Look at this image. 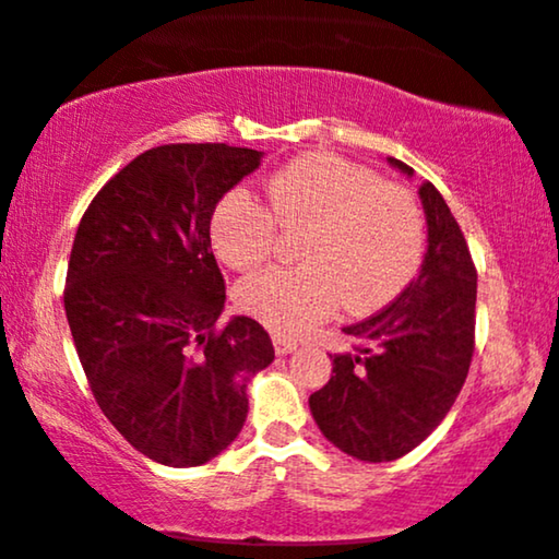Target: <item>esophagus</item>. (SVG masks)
<instances>
[{"label": "esophagus", "instance_id": "esophagus-1", "mask_svg": "<svg viewBox=\"0 0 559 559\" xmlns=\"http://www.w3.org/2000/svg\"><path fill=\"white\" fill-rule=\"evenodd\" d=\"M273 346H275V354H281V356L297 352V341L288 338V335H284V333L273 335Z\"/></svg>", "mask_w": 559, "mask_h": 559}]
</instances>
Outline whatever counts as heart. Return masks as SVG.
Here are the masks:
<instances>
[{
	"mask_svg": "<svg viewBox=\"0 0 559 559\" xmlns=\"http://www.w3.org/2000/svg\"><path fill=\"white\" fill-rule=\"evenodd\" d=\"M267 209L228 192L211 218L213 252L234 271L271 260L281 231L299 234L301 265L241 281L237 305L278 333H305L344 307L367 314L406 292L425 260L427 221L406 187L335 153L294 158L267 181Z\"/></svg>",
	"mask_w": 559,
	"mask_h": 559,
	"instance_id": "1",
	"label": "heart"
}]
</instances>
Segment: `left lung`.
Returning <instances> with one entry per match:
<instances>
[{"mask_svg":"<svg viewBox=\"0 0 559 559\" xmlns=\"http://www.w3.org/2000/svg\"><path fill=\"white\" fill-rule=\"evenodd\" d=\"M390 164L412 174L399 158ZM429 247L406 292L372 318L346 325L352 354L309 395L320 432L359 461L412 453L445 419L476 346V265L459 221L432 181L419 187Z\"/></svg>","mask_w":559,"mask_h":559,"instance_id":"obj_1","label":"left lung"}]
</instances>
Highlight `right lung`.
Returning <instances> with one entry per match:
<instances>
[{"instance_id":"right-lung-1","label":"right lung","mask_w":559,"mask_h":559,"mask_svg":"<svg viewBox=\"0 0 559 559\" xmlns=\"http://www.w3.org/2000/svg\"><path fill=\"white\" fill-rule=\"evenodd\" d=\"M258 166L252 147H151L100 187L72 241L64 312L87 385L117 432L164 466H203L231 445L247 380L275 356L258 320L215 322L226 281L211 218Z\"/></svg>"}]
</instances>
